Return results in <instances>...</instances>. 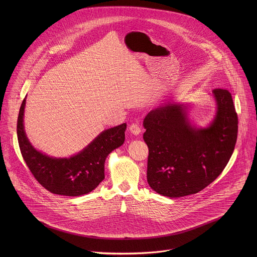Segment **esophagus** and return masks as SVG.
<instances>
[{"label": "esophagus", "instance_id": "obj_1", "mask_svg": "<svg viewBox=\"0 0 257 257\" xmlns=\"http://www.w3.org/2000/svg\"><path fill=\"white\" fill-rule=\"evenodd\" d=\"M130 131H131L132 134H134V135H136V136L140 135L141 132H142L139 122H134V123H132V124L130 125Z\"/></svg>", "mask_w": 257, "mask_h": 257}]
</instances>
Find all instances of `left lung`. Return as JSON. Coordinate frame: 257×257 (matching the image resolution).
<instances>
[{
    "mask_svg": "<svg viewBox=\"0 0 257 257\" xmlns=\"http://www.w3.org/2000/svg\"><path fill=\"white\" fill-rule=\"evenodd\" d=\"M213 94L218 110L207 128L192 127L183 105L165 104L147 113V182L158 194L170 198L196 194L226 166L236 144L237 113L228 90L216 88Z\"/></svg>",
    "mask_w": 257,
    "mask_h": 257,
    "instance_id": "1",
    "label": "left lung"
}]
</instances>
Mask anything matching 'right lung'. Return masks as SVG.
Segmentation results:
<instances>
[{
    "label": "right lung",
    "instance_id": "add662e5",
    "mask_svg": "<svg viewBox=\"0 0 257 257\" xmlns=\"http://www.w3.org/2000/svg\"><path fill=\"white\" fill-rule=\"evenodd\" d=\"M24 99L17 123L23 158L37 182L47 191L63 196H80L93 191L105 178V160L124 142L126 123L104 131L88 147L70 158H52L36 150L24 131Z\"/></svg>",
    "mask_w": 257,
    "mask_h": 257
}]
</instances>
